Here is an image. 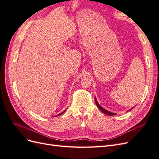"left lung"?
<instances>
[{
  "mask_svg": "<svg viewBox=\"0 0 159 159\" xmlns=\"http://www.w3.org/2000/svg\"><path fill=\"white\" fill-rule=\"evenodd\" d=\"M95 104H96V105H97V107L99 109V110L102 111L103 113H104L105 114L108 115H111V116H112V115H116V113H114L110 112V111H107V110H106V109H105L104 108H103L102 106H100V105L98 103V101H97V99H96V98H95ZM132 109H133V108H132Z\"/></svg>",
  "mask_w": 159,
  "mask_h": 159,
  "instance_id": "8db88e82",
  "label": "left lung"
}]
</instances>
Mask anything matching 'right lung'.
Listing matches in <instances>:
<instances>
[{
	"instance_id": "obj_1",
	"label": "right lung",
	"mask_w": 159,
	"mask_h": 159,
	"mask_svg": "<svg viewBox=\"0 0 159 159\" xmlns=\"http://www.w3.org/2000/svg\"><path fill=\"white\" fill-rule=\"evenodd\" d=\"M65 111H66V110H65ZM64 111H63V112H62V113H60V114H59V115H57V116H58V115H61V114H62V113H64Z\"/></svg>"
}]
</instances>
